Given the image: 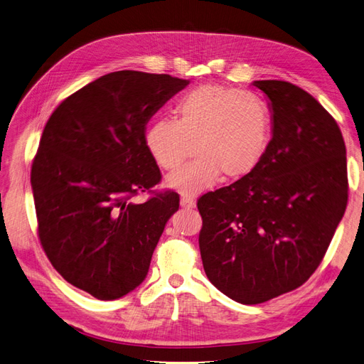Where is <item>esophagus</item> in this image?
I'll return each instance as SVG.
<instances>
[{
	"mask_svg": "<svg viewBox=\"0 0 364 364\" xmlns=\"http://www.w3.org/2000/svg\"><path fill=\"white\" fill-rule=\"evenodd\" d=\"M180 203H181L183 208H193L195 205H196L195 199L191 198V196H183V198L180 199Z\"/></svg>",
	"mask_w": 364,
	"mask_h": 364,
	"instance_id": "obj_1",
	"label": "esophagus"
}]
</instances>
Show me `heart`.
Wrapping results in <instances>:
<instances>
[{
	"mask_svg": "<svg viewBox=\"0 0 364 364\" xmlns=\"http://www.w3.org/2000/svg\"><path fill=\"white\" fill-rule=\"evenodd\" d=\"M272 113L257 95L221 85H202L184 93L176 119L159 117L144 132V146L157 166L171 171L195 153L196 159L173 171L166 184L196 195L223 176L241 180L255 171L272 136Z\"/></svg>",
	"mask_w": 364,
	"mask_h": 364,
	"instance_id": "b5f03b06",
	"label": "heart"
}]
</instances>
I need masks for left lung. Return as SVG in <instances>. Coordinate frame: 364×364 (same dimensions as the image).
I'll return each instance as SVG.
<instances>
[{"instance_id": "left-lung-1", "label": "left lung", "mask_w": 364, "mask_h": 364, "mask_svg": "<svg viewBox=\"0 0 364 364\" xmlns=\"http://www.w3.org/2000/svg\"><path fill=\"white\" fill-rule=\"evenodd\" d=\"M272 138L247 177L198 199L205 274L228 297L257 305L302 286L321 263L348 202L346 150L336 120L312 95L256 80Z\"/></svg>"}]
</instances>
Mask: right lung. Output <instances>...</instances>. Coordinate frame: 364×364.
Segmentation results:
<instances>
[{"mask_svg":"<svg viewBox=\"0 0 364 364\" xmlns=\"http://www.w3.org/2000/svg\"><path fill=\"white\" fill-rule=\"evenodd\" d=\"M188 80L116 71L62 101L47 120L31 169L38 238L65 281L100 300L144 281L176 192H151L162 173L144 146L146 124Z\"/></svg>","mask_w":364,"mask_h":364,"instance_id":"1","label":"right lung"}]
</instances>
